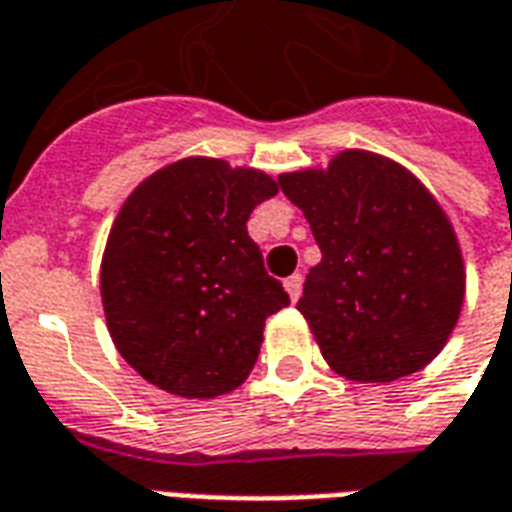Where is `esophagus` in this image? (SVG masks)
<instances>
[{
    "mask_svg": "<svg viewBox=\"0 0 512 512\" xmlns=\"http://www.w3.org/2000/svg\"><path fill=\"white\" fill-rule=\"evenodd\" d=\"M285 290L290 295V301H298L301 298V290H304V276L293 274L285 279Z\"/></svg>",
    "mask_w": 512,
    "mask_h": 512,
    "instance_id": "34e87169",
    "label": "esophagus"
}]
</instances>
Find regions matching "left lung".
<instances>
[{
    "mask_svg": "<svg viewBox=\"0 0 512 512\" xmlns=\"http://www.w3.org/2000/svg\"><path fill=\"white\" fill-rule=\"evenodd\" d=\"M323 260L298 312L333 372L393 382L437 358L456 328L467 268L453 222L418 176L363 149L279 176Z\"/></svg>",
    "mask_w": 512,
    "mask_h": 512,
    "instance_id": "8db88e82",
    "label": "left lung"
}]
</instances>
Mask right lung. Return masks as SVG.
<instances>
[{"label":"right lung","mask_w":512,"mask_h":512,"mask_svg":"<svg viewBox=\"0 0 512 512\" xmlns=\"http://www.w3.org/2000/svg\"><path fill=\"white\" fill-rule=\"evenodd\" d=\"M276 192L263 170L184 157L121 203L100 263L102 312L121 358L160 391L217 399L252 372L266 320L290 304L246 233Z\"/></svg>","instance_id":"1"}]
</instances>
